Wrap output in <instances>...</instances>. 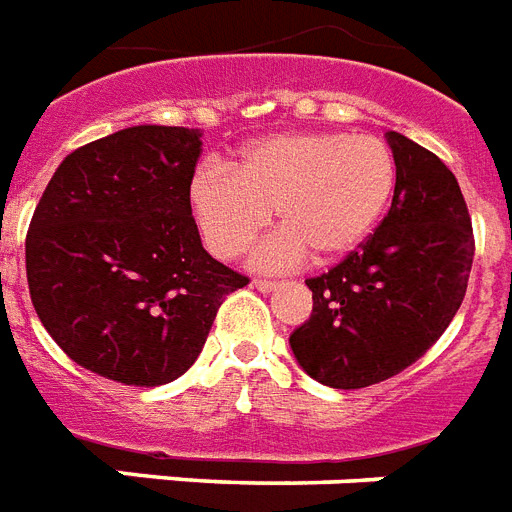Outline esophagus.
<instances>
[{
    "mask_svg": "<svg viewBox=\"0 0 512 512\" xmlns=\"http://www.w3.org/2000/svg\"><path fill=\"white\" fill-rule=\"evenodd\" d=\"M253 288L261 290V293H272L277 288L275 280H253Z\"/></svg>",
    "mask_w": 512,
    "mask_h": 512,
    "instance_id": "esophagus-1",
    "label": "esophagus"
}]
</instances>
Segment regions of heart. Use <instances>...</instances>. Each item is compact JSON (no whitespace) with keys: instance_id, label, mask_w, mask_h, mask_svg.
Listing matches in <instances>:
<instances>
[{"instance_id":"1","label":"heart","mask_w":512,"mask_h":512,"mask_svg":"<svg viewBox=\"0 0 512 512\" xmlns=\"http://www.w3.org/2000/svg\"><path fill=\"white\" fill-rule=\"evenodd\" d=\"M394 187L396 158L380 137L288 132L245 147L230 171L200 169L190 203L203 240L222 259L243 256L275 211L282 232L261 245L253 264L285 269L306 253L333 264L357 251L386 214Z\"/></svg>"}]
</instances>
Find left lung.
<instances>
[{
	"label": "left lung",
	"instance_id": "1",
	"mask_svg": "<svg viewBox=\"0 0 512 512\" xmlns=\"http://www.w3.org/2000/svg\"><path fill=\"white\" fill-rule=\"evenodd\" d=\"M394 200L378 230L320 277L312 317L290 335L306 375L365 388L418 362L457 314L473 267V227L455 174L439 155L386 132Z\"/></svg>",
	"mask_w": 512,
	"mask_h": 512
}]
</instances>
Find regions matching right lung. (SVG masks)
Returning a JSON list of instances; mask_svg holds the SVG:
<instances>
[{
	"label": "right lung",
	"mask_w": 512,
	"mask_h": 512,
	"mask_svg": "<svg viewBox=\"0 0 512 512\" xmlns=\"http://www.w3.org/2000/svg\"><path fill=\"white\" fill-rule=\"evenodd\" d=\"M200 129L129 126L73 150L26 237L31 301L76 362L163 386L203 351L224 296L248 285L208 256L192 219Z\"/></svg>",
	"instance_id": "right-lung-1"
}]
</instances>
